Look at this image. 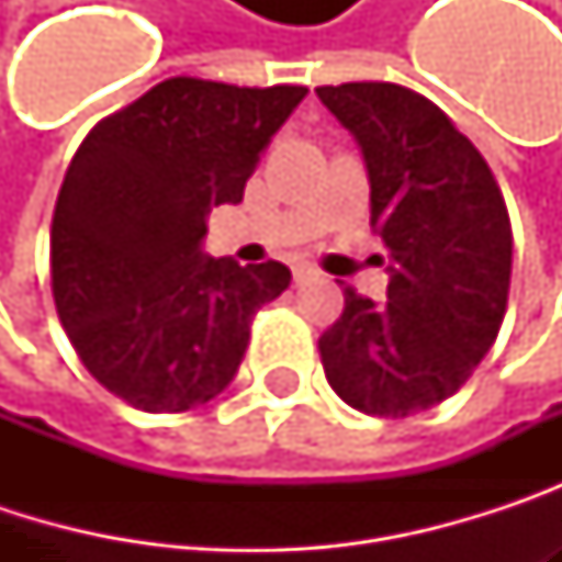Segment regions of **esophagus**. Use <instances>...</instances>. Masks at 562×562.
I'll list each match as a JSON object with an SVG mask.
<instances>
[{"instance_id": "obj_1", "label": "esophagus", "mask_w": 562, "mask_h": 562, "mask_svg": "<svg viewBox=\"0 0 562 562\" xmlns=\"http://www.w3.org/2000/svg\"><path fill=\"white\" fill-rule=\"evenodd\" d=\"M312 277H315V270H312V267H295V270H292V280L295 282H305V280H312Z\"/></svg>"}]
</instances>
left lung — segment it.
<instances>
[{"label":"left lung","instance_id":"obj_1","mask_svg":"<svg viewBox=\"0 0 562 562\" xmlns=\"http://www.w3.org/2000/svg\"><path fill=\"white\" fill-rule=\"evenodd\" d=\"M315 93L361 143L371 231L391 260L384 302L345 285V308L318 338L322 368L348 406L403 419L459 391L502 331L505 194L485 156L423 93L387 80Z\"/></svg>","mask_w":562,"mask_h":562}]
</instances>
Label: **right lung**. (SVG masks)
<instances>
[{
	"mask_svg": "<svg viewBox=\"0 0 562 562\" xmlns=\"http://www.w3.org/2000/svg\"><path fill=\"white\" fill-rule=\"evenodd\" d=\"M308 87L169 77L103 116L74 153L52 217V295L77 358L146 413L224 391L260 305L292 273L201 257L204 217L237 204Z\"/></svg>",
	"mask_w": 562,
	"mask_h": 562,
	"instance_id": "obj_1",
	"label": "right lung"
}]
</instances>
